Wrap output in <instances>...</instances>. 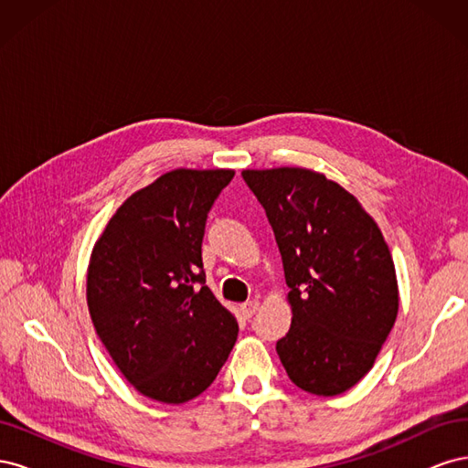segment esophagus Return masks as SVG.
I'll return each mask as SVG.
<instances>
[{"label": "esophagus", "instance_id": "esophagus-1", "mask_svg": "<svg viewBox=\"0 0 468 468\" xmlns=\"http://www.w3.org/2000/svg\"><path fill=\"white\" fill-rule=\"evenodd\" d=\"M258 306H260V303L253 299V301H248V303H244L242 306H239V310H242V314H244V318H251L253 314H256V310H258Z\"/></svg>", "mask_w": 468, "mask_h": 468}]
</instances>
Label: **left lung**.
<instances>
[{
    "label": "left lung",
    "mask_w": 468,
    "mask_h": 468,
    "mask_svg": "<svg viewBox=\"0 0 468 468\" xmlns=\"http://www.w3.org/2000/svg\"><path fill=\"white\" fill-rule=\"evenodd\" d=\"M242 177L265 208L291 289L279 359L299 388L342 394L371 371L399 313L385 238L356 197L322 174L277 167Z\"/></svg>",
    "instance_id": "obj_1"
}]
</instances>
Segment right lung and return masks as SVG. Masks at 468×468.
<instances>
[{
    "label": "right lung",
    "instance_id": "obj_1",
    "mask_svg": "<svg viewBox=\"0 0 468 468\" xmlns=\"http://www.w3.org/2000/svg\"><path fill=\"white\" fill-rule=\"evenodd\" d=\"M232 169H174L126 199L97 239L88 306L109 356L152 400L183 404L229 359L238 322L205 285L208 210Z\"/></svg>",
    "mask_w": 468,
    "mask_h": 468
}]
</instances>
